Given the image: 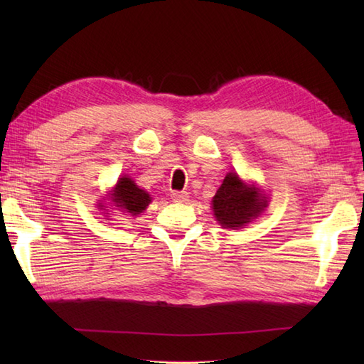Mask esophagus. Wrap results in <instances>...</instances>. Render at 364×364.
Returning a JSON list of instances; mask_svg holds the SVG:
<instances>
[{
  "mask_svg": "<svg viewBox=\"0 0 364 364\" xmlns=\"http://www.w3.org/2000/svg\"><path fill=\"white\" fill-rule=\"evenodd\" d=\"M172 200H173V202H178V203H184V202H188V200H189V194H188V192H184V191H173L172 192Z\"/></svg>",
  "mask_w": 364,
  "mask_h": 364,
  "instance_id": "esophagus-1",
  "label": "esophagus"
}]
</instances>
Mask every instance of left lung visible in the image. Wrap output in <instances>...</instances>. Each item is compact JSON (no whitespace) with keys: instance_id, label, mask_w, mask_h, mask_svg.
<instances>
[{"instance_id":"8db88e82","label":"left lung","mask_w":364,"mask_h":364,"mask_svg":"<svg viewBox=\"0 0 364 364\" xmlns=\"http://www.w3.org/2000/svg\"><path fill=\"white\" fill-rule=\"evenodd\" d=\"M266 203L257 188L245 186L236 173H228L213 198V210L223 228L236 230L258 218Z\"/></svg>"}]
</instances>
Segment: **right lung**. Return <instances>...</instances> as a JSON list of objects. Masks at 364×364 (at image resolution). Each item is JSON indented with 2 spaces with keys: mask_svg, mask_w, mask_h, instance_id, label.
Listing matches in <instances>:
<instances>
[{
  "mask_svg": "<svg viewBox=\"0 0 364 364\" xmlns=\"http://www.w3.org/2000/svg\"><path fill=\"white\" fill-rule=\"evenodd\" d=\"M112 202L115 203V206L122 208L123 211L129 213L131 215H136L142 213L151 200L144 189H139L136 186L133 180H129V178H120L117 184H115Z\"/></svg>",
  "mask_w": 364,
  "mask_h": 364,
  "instance_id": "1",
  "label": "right lung"
}]
</instances>
